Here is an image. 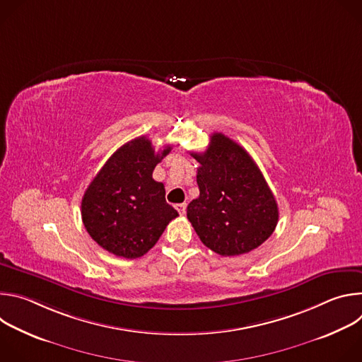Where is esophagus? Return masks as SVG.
<instances>
[{"mask_svg":"<svg viewBox=\"0 0 362 362\" xmlns=\"http://www.w3.org/2000/svg\"><path fill=\"white\" fill-rule=\"evenodd\" d=\"M175 208L177 209V212L180 214V215H185L186 214V203H177Z\"/></svg>","mask_w":362,"mask_h":362,"instance_id":"obj_1","label":"esophagus"}]
</instances>
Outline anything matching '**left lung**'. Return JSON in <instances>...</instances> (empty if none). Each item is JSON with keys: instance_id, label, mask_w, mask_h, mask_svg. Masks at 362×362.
<instances>
[{"instance_id": "obj_1", "label": "left lung", "mask_w": 362, "mask_h": 362, "mask_svg": "<svg viewBox=\"0 0 362 362\" xmlns=\"http://www.w3.org/2000/svg\"><path fill=\"white\" fill-rule=\"evenodd\" d=\"M199 162V197L187 206L197 236L222 256L247 253L275 230L278 203L249 153L222 133H214Z\"/></svg>"}]
</instances>
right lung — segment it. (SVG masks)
I'll return each instance as SVG.
<instances>
[{"instance_id":"obj_1","label":"right lung","mask_w":362,"mask_h":362,"mask_svg":"<svg viewBox=\"0 0 362 362\" xmlns=\"http://www.w3.org/2000/svg\"><path fill=\"white\" fill-rule=\"evenodd\" d=\"M170 151L154 153L151 141L136 137L117 148L88 185L81 219L88 235L107 252L136 259L148 252L179 214L165 199V186L153 179L156 165Z\"/></svg>"}]
</instances>
